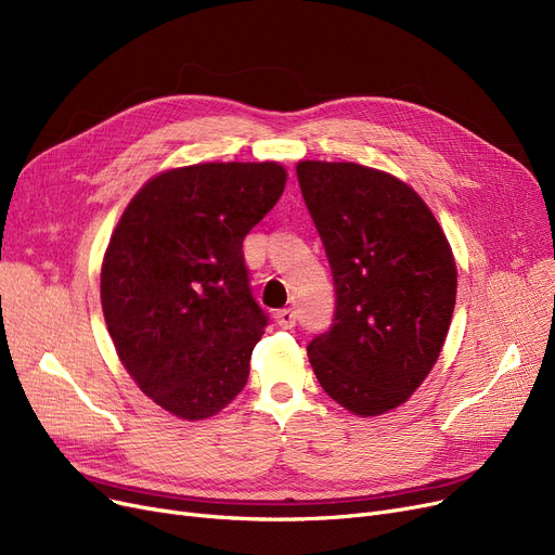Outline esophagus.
<instances>
[{"label":"esophagus","mask_w":555,"mask_h":555,"mask_svg":"<svg viewBox=\"0 0 555 555\" xmlns=\"http://www.w3.org/2000/svg\"><path fill=\"white\" fill-rule=\"evenodd\" d=\"M276 324L281 328H293L297 324V314L293 308H283L276 312Z\"/></svg>","instance_id":"34e87169"}]
</instances>
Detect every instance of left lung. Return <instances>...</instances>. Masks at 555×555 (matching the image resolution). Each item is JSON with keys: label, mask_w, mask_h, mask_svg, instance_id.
<instances>
[{"label": "left lung", "mask_w": 555, "mask_h": 555, "mask_svg": "<svg viewBox=\"0 0 555 555\" xmlns=\"http://www.w3.org/2000/svg\"><path fill=\"white\" fill-rule=\"evenodd\" d=\"M299 186L335 281L333 326L308 344L324 391L358 416L410 398L443 348L456 266L414 189L351 162H301Z\"/></svg>", "instance_id": "obj_1"}]
</instances>
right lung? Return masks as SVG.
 I'll return each mask as SVG.
<instances>
[{
  "label": "right lung",
  "mask_w": 555,
  "mask_h": 555,
  "mask_svg": "<svg viewBox=\"0 0 555 555\" xmlns=\"http://www.w3.org/2000/svg\"><path fill=\"white\" fill-rule=\"evenodd\" d=\"M285 170L197 164L157 175L128 204L105 251L101 304L139 389L202 421L247 385L268 312L251 295L243 241L279 202Z\"/></svg>",
  "instance_id": "add662e5"
}]
</instances>
